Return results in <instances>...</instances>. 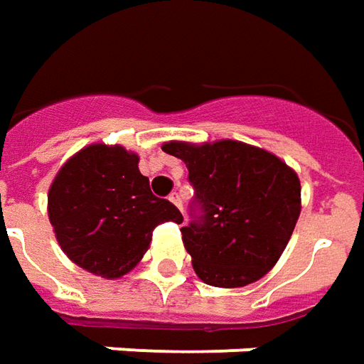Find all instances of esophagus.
<instances>
[{"mask_svg": "<svg viewBox=\"0 0 364 364\" xmlns=\"http://www.w3.org/2000/svg\"><path fill=\"white\" fill-rule=\"evenodd\" d=\"M169 200H171V203H173V205H175V207H177V208H183V205H181V195H179L177 191H173V193L169 195Z\"/></svg>", "mask_w": 364, "mask_h": 364, "instance_id": "1", "label": "esophagus"}]
</instances>
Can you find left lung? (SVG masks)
I'll list each match as a JSON object with an SVG mask.
<instances>
[{
	"instance_id": "1",
	"label": "left lung",
	"mask_w": 364,
	"mask_h": 364,
	"mask_svg": "<svg viewBox=\"0 0 364 364\" xmlns=\"http://www.w3.org/2000/svg\"><path fill=\"white\" fill-rule=\"evenodd\" d=\"M195 189L181 228L193 268L205 284L242 288L274 268L299 217L301 185L276 156L242 141L205 146L169 141Z\"/></svg>"
}]
</instances>
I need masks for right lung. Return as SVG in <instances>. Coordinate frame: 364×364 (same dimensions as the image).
Returning a JSON list of instances; mask_svg holds the SVG:
<instances>
[{
  "label": "right lung",
  "instance_id": "right-lung-1",
  "mask_svg": "<svg viewBox=\"0 0 364 364\" xmlns=\"http://www.w3.org/2000/svg\"><path fill=\"white\" fill-rule=\"evenodd\" d=\"M49 218L70 260L102 278H120L146 254L154 228L183 223L173 203L156 197L138 156L94 144L60 167L49 189Z\"/></svg>",
  "mask_w": 364,
  "mask_h": 364
}]
</instances>
